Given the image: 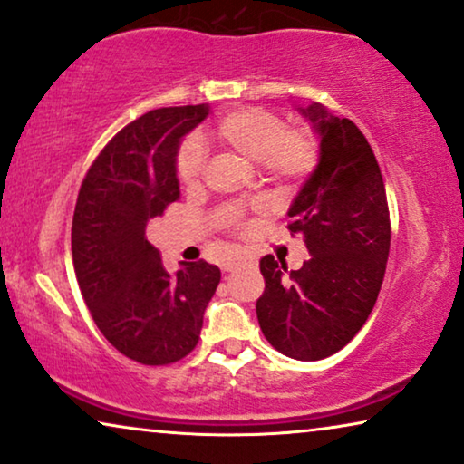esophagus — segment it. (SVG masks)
Instances as JSON below:
<instances>
[{
	"label": "esophagus",
	"mask_w": 464,
	"mask_h": 464,
	"mask_svg": "<svg viewBox=\"0 0 464 464\" xmlns=\"http://www.w3.org/2000/svg\"><path fill=\"white\" fill-rule=\"evenodd\" d=\"M251 264H253V259H249V257H237V259H232V262H227L224 270L234 272V270L243 268V266H251Z\"/></svg>",
	"instance_id": "esophagus-1"
}]
</instances>
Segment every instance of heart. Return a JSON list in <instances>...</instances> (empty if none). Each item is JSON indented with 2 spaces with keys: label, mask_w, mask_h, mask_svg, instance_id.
Returning <instances> with one entry per match:
<instances>
[{
  "label": "heart",
  "mask_w": 464,
  "mask_h": 464,
  "mask_svg": "<svg viewBox=\"0 0 464 464\" xmlns=\"http://www.w3.org/2000/svg\"><path fill=\"white\" fill-rule=\"evenodd\" d=\"M215 135L246 160L257 162L270 179L294 181L313 170L316 141L308 130H285L276 113L259 107H238L215 126ZM207 162V150L198 137H188L177 151V175L194 186Z\"/></svg>",
  "instance_id": "1"
}]
</instances>
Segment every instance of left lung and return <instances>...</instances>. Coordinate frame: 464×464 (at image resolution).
<instances>
[{
    "label": "left lung",
    "instance_id": "1",
    "mask_svg": "<svg viewBox=\"0 0 464 464\" xmlns=\"http://www.w3.org/2000/svg\"><path fill=\"white\" fill-rule=\"evenodd\" d=\"M319 137L316 167L287 215L310 257L287 270L262 257L257 321L278 353L319 361L351 342L378 300L391 249L386 189L376 156L354 122L325 105L297 107Z\"/></svg>",
    "mask_w": 464,
    "mask_h": 464
}]
</instances>
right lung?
Masks as SVG:
<instances>
[{"label":"right lung","mask_w":464,"mask_h":464,"mask_svg":"<svg viewBox=\"0 0 464 464\" xmlns=\"http://www.w3.org/2000/svg\"><path fill=\"white\" fill-rule=\"evenodd\" d=\"M208 105L162 107L124 126L88 169L72 226L73 268L101 334L143 365L175 363L198 344L218 266L164 268L145 226L179 198L177 150Z\"/></svg>","instance_id":"add662e5"}]
</instances>
